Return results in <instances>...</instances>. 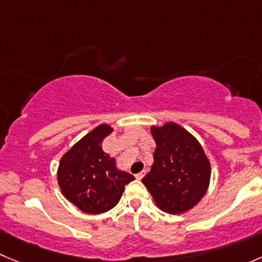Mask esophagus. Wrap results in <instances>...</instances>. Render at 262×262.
<instances>
[{
  "instance_id": "34e87169",
  "label": "esophagus",
  "mask_w": 262,
  "mask_h": 262,
  "mask_svg": "<svg viewBox=\"0 0 262 262\" xmlns=\"http://www.w3.org/2000/svg\"><path fill=\"white\" fill-rule=\"evenodd\" d=\"M144 175H145V170H144V171H141L140 173H136V175H135V178L138 179V180H141V179L144 178Z\"/></svg>"
}]
</instances>
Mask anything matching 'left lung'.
<instances>
[{
    "mask_svg": "<svg viewBox=\"0 0 262 262\" xmlns=\"http://www.w3.org/2000/svg\"><path fill=\"white\" fill-rule=\"evenodd\" d=\"M154 163L143 184L162 211L179 215L193 208L206 194L211 164L193 135L173 122L151 127Z\"/></svg>",
    "mask_w": 262,
    "mask_h": 262,
    "instance_id": "obj_1",
    "label": "left lung"
}]
</instances>
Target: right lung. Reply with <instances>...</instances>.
Here are the masks:
<instances>
[{"label":"right lung","instance_id":"obj_1","mask_svg":"<svg viewBox=\"0 0 262 262\" xmlns=\"http://www.w3.org/2000/svg\"><path fill=\"white\" fill-rule=\"evenodd\" d=\"M113 133L109 124H100L74 144L60 159L58 183L69 202L86 213L112 210L121 199L133 175L117 170L116 159L101 149V143Z\"/></svg>","mask_w":262,"mask_h":262}]
</instances>
